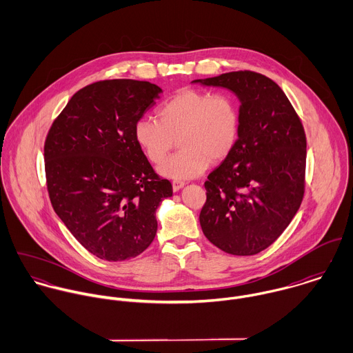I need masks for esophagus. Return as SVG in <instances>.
Wrapping results in <instances>:
<instances>
[{"label":"esophagus","instance_id":"1","mask_svg":"<svg viewBox=\"0 0 353 353\" xmlns=\"http://www.w3.org/2000/svg\"><path fill=\"white\" fill-rule=\"evenodd\" d=\"M185 186V182L183 181H172V190L174 192H178V190H181L182 188Z\"/></svg>","mask_w":353,"mask_h":353}]
</instances>
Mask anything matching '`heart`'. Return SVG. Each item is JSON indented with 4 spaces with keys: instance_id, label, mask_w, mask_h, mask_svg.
<instances>
[{
    "instance_id": "obj_1",
    "label": "heart",
    "mask_w": 353,
    "mask_h": 353,
    "mask_svg": "<svg viewBox=\"0 0 353 353\" xmlns=\"http://www.w3.org/2000/svg\"><path fill=\"white\" fill-rule=\"evenodd\" d=\"M242 126L238 101L228 92L183 88L157 110V119L141 118L134 140L151 163H160L179 141L181 150L161 163L159 172L172 179L201 175L235 150Z\"/></svg>"
}]
</instances>
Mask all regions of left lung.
Instances as JSON below:
<instances>
[{
  "instance_id": "1",
  "label": "left lung",
  "mask_w": 353,
  "mask_h": 353,
  "mask_svg": "<svg viewBox=\"0 0 353 353\" xmlns=\"http://www.w3.org/2000/svg\"><path fill=\"white\" fill-rule=\"evenodd\" d=\"M194 83L235 92L242 115L235 150L205 182L202 232L223 252L258 254L284 232L304 197L302 121L283 90L261 73L238 70Z\"/></svg>"
}]
</instances>
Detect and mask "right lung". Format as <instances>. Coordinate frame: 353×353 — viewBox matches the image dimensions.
<instances>
[{"label": "right lung", "instance_id": "1", "mask_svg": "<svg viewBox=\"0 0 353 353\" xmlns=\"http://www.w3.org/2000/svg\"><path fill=\"white\" fill-rule=\"evenodd\" d=\"M148 81L103 80L77 91L45 141L51 205L95 256L125 261L148 249L154 212L172 196L134 140V125L161 94Z\"/></svg>", "mask_w": 353, "mask_h": 353}]
</instances>
